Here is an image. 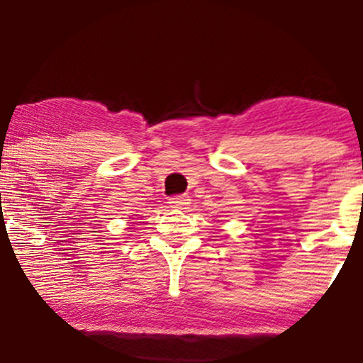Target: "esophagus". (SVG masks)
Instances as JSON below:
<instances>
[{
  "instance_id": "34e87169",
  "label": "esophagus",
  "mask_w": 363,
  "mask_h": 363,
  "mask_svg": "<svg viewBox=\"0 0 363 363\" xmlns=\"http://www.w3.org/2000/svg\"><path fill=\"white\" fill-rule=\"evenodd\" d=\"M170 207L172 208H186L189 203V199L186 195H179V196H172L170 199Z\"/></svg>"
}]
</instances>
